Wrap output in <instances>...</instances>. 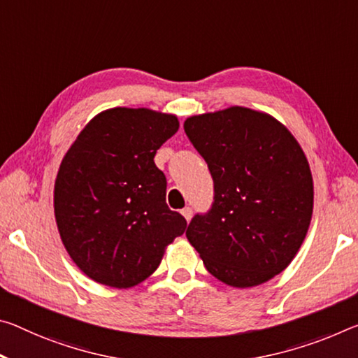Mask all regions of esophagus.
<instances>
[{"mask_svg": "<svg viewBox=\"0 0 358 358\" xmlns=\"http://www.w3.org/2000/svg\"><path fill=\"white\" fill-rule=\"evenodd\" d=\"M181 215H183L186 221H191V218H192V208L191 207H185L183 210H181Z\"/></svg>", "mask_w": 358, "mask_h": 358, "instance_id": "1", "label": "esophagus"}]
</instances>
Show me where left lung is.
Listing matches in <instances>:
<instances>
[{
    "mask_svg": "<svg viewBox=\"0 0 358 358\" xmlns=\"http://www.w3.org/2000/svg\"><path fill=\"white\" fill-rule=\"evenodd\" d=\"M185 132L206 159L215 186L207 215L186 237L226 285L271 280L296 257L314 208V181L298 140L280 121L245 106L194 115Z\"/></svg>",
    "mask_w": 358,
    "mask_h": 358,
    "instance_id": "obj_1",
    "label": "left lung"
}]
</instances>
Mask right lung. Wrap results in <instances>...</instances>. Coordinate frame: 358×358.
<instances>
[{
    "mask_svg": "<svg viewBox=\"0 0 358 358\" xmlns=\"http://www.w3.org/2000/svg\"><path fill=\"white\" fill-rule=\"evenodd\" d=\"M178 117L150 108L117 106L86 124L62 159L54 215L68 255L89 279L132 288L157 269L186 220L166 203L156 167Z\"/></svg>",
    "mask_w": 358,
    "mask_h": 358,
    "instance_id": "right-lung-1",
    "label": "right lung"
}]
</instances>
